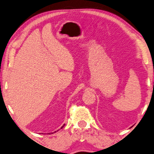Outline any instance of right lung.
Instances as JSON below:
<instances>
[{
    "instance_id": "1",
    "label": "right lung",
    "mask_w": 154,
    "mask_h": 154,
    "mask_svg": "<svg viewBox=\"0 0 154 154\" xmlns=\"http://www.w3.org/2000/svg\"><path fill=\"white\" fill-rule=\"evenodd\" d=\"M64 125H65V124H64V125H63V126H62L61 127V128H63V127H64Z\"/></svg>"
}]
</instances>
